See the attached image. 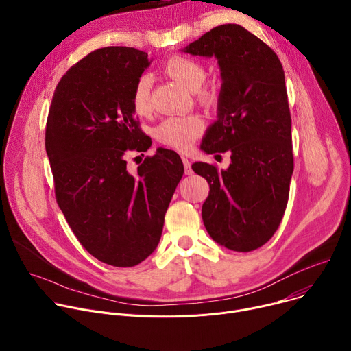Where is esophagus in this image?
<instances>
[{"mask_svg":"<svg viewBox=\"0 0 351 351\" xmlns=\"http://www.w3.org/2000/svg\"><path fill=\"white\" fill-rule=\"evenodd\" d=\"M182 161H183V165H184V173H186V175H191V173H193L191 162H190L186 157H182Z\"/></svg>","mask_w":351,"mask_h":351,"instance_id":"obj_1","label":"esophagus"}]
</instances>
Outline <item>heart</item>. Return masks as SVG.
Instances as JSON below:
<instances>
[{
    "label": "heart",
    "mask_w": 351,
    "mask_h": 351,
    "mask_svg": "<svg viewBox=\"0 0 351 351\" xmlns=\"http://www.w3.org/2000/svg\"><path fill=\"white\" fill-rule=\"evenodd\" d=\"M165 72L183 87L190 91H197L206 79V69L197 60L176 56L165 64ZM152 76L141 75L132 94V106L137 114H145L149 108V91H152ZM199 98L204 103H214L215 94L211 90L199 91ZM203 121L195 115H180L164 119L156 128V137L165 145L173 147L180 152L189 149L194 140L203 132Z\"/></svg>",
    "instance_id": "heart-1"
}]
</instances>
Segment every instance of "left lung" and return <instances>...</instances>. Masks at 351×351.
Wrapping results in <instances>:
<instances>
[{
    "mask_svg": "<svg viewBox=\"0 0 351 351\" xmlns=\"http://www.w3.org/2000/svg\"><path fill=\"white\" fill-rule=\"evenodd\" d=\"M215 57L221 71L217 121L199 148L230 153L218 171L194 162L193 171L210 183L203 222L210 236L233 252H252L276 232L293 175L291 118L285 72L278 56L240 25H221L182 49Z\"/></svg>",
    "mask_w": 351,
    "mask_h": 351,
    "instance_id": "left-lung-1",
    "label": "left lung"
}]
</instances>
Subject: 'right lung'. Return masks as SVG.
Wrapping results in <instances>:
<instances>
[{"mask_svg":"<svg viewBox=\"0 0 351 351\" xmlns=\"http://www.w3.org/2000/svg\"><path fill=\"white\" fill-rule=\"evenodd\" d=\"M149 64L132 47L95 49L60 80L45 129L57 203L71 229L93 257L122 268L154 253L183 176L180 157L162 147L134 173L126 168V152L152 145L132 106Z\"/></svg>","mask_w":351,"mask_h":351,"instance_id":"obj_1","label":"right lung"}]
</instances>
